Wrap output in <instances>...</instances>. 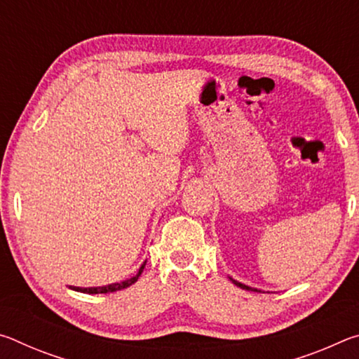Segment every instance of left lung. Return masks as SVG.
<instances>
[{
	"label": "left lung",
	"instance_id": "1",
	"mask_svg": "<svg viewBox=\"0 0 359 359\" xmlns=\"http://www.w3.org/2000/svg\"><path fill=\"white\" fill-rule=\"evenodd\" d=\"M231 278V277H229ZM231 280H233V283L234 285H238L239 288H242V290H248V291H261V290H258V288H252V287H248V285H244V283H241V282H238V280H234V278H231Z\"/></svg>",
	"mask_w": 359,
	"mask_h": 359
}]
</instances>
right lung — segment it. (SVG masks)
Instances as JSON below:
<instances>
[{"mask_svg":"<svg viewBox=\"0 0 359 359\" xmlns=\"http://www.w3.org/2000/svg\"><path fill=\"white\" fill-rule=\"evenodd\" d=\"M147 261H144V264L139 267L137 274L133 276L131 278H126V280L120 282V283H111V285H106V287H90V288H81V287H69L71 290L74 291H81V293H87V294H101V293H114V291H118V290H123V288H128L130 285H133L135 282H137L139 276L142 274L144 271V266Z\"/></svg>","mask_w":359,"mask_h":359,"instance_id":"add662e5","label":"right lung"}]
</instances>
